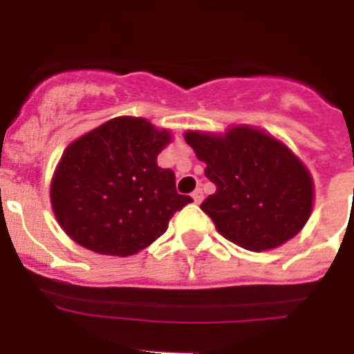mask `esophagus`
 Here are the masks:
<instances>
[{
  "label": "esophagus",
  "mask_w": 354,
  "mask_h": 354,
  "mask_svg": "<svg viewBox=\"0 0 354 354\" xmlns=\"http://www.w3.org/2000/svg\"><path fill=\"white\" fill-rule=\"evenodd\" d=\"M192 196H193V200H195V204H200V202H202V198H204V192H202V189H195V192L192 193Z\"/></svg>",
  "instance_id": "obj_1"
}]
</instances>
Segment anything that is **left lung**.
Returning a JSON list of instances; mask_svg holds the SVG:
<instances>
[{"instance_id":"obj_1","label":"left lung","mask_w":354,"mask_h":354,"mask_svg":"<svg viewBox=\"0 0 354 354\" xmlns=\"http://www.w3.org/2000/svg\"><path fill=\"white\" fill-rule=\"evenodd\" d=\"M216 192L200 204L225 239L262 252L283 245L306 223L314 186L283 143L250 127L225 136L186 133Z\"/></svg>"}]
</instances>
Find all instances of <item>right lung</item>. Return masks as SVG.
<instances>
[{
  "label": "right lung",
  "instance_id": "right-lung-1",
  "mask_svg": "<svg viewBox=\"0 0 354 354\" xmlns=\"http://www.w3.org/2000/svg\"><path fill=\"white\" fill-rule=\"evenodd\" d=\"M167 131L134 117L108 120L65 149L51 184L56 220L77 245L127 257L167 232L193 202L175 189V174L158 167Z\"/></svg>",
  "mask_w": 354,
  "mask_h": 354
}]
</instances>
